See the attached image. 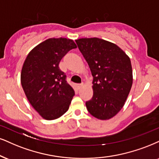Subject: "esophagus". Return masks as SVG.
<instances>
[{
  "label": "esophagus",
  "mask_w": 159,
  "mask_h": 159,
  "mask_svg": "<svg viewBox=\"0 0 159 159\" xmlns=\"http://www.w3.org/2000/svg\"><path fill=\"white\" fill-rule=\"evenodd\" d=\"M76 87H77V89L80 90L82 87H83V84H78V85H76Z\"/></svg>",
  "instance_id": "1"
}]
</instances>
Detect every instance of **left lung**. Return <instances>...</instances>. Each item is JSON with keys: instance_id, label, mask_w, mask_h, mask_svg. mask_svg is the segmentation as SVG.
<instances>
[{"instance_id": "obj_1", "label": "left lung", "mask_w": 159, "mask_h": 159, "mask_svg": "<svg viewBox=\"0 0 159 159\" xmlns=\"http://www.w3.org/2000/svg\"><path fill=\"white\" fill-rule=\"evenodd\" d=\"M93 76V95L85 102L96 118H112L124 106L133 84L129 57L112 43L97 38L76 40Z\"/></svg>"}]
</instances>
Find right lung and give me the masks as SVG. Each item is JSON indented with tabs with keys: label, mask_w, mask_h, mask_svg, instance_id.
Instances as JSON below:
<instances>
[{
	"label": "right lung",
	"mask_w": 159,
	"mask_h": 159,
	"mask_svg": "<svg viewBox=\"0 0 159 159\" xmlns=\"http://www.w3.org/2000/svg\"><path fill=\"white\" fill-rule=\"evenodd\" d=\"M76 48L70 39H48L34 47L23 63L20 75L23 91L35 111L47 120L63 115L75 94L59 63Z\"/></svg>",
	"instance_id": "right-lung-1"
}]
</instances>
